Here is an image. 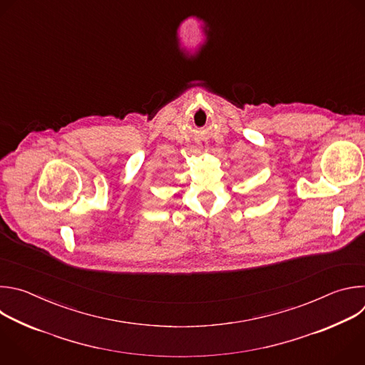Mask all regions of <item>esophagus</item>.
Here are the masks:
<instances>
[{"label": "esophagus", "instance_id": "1", "mask_svg": "<svg viewBox=\"0 0 365 365\" xmlns=\"http://www.w3.org/2000/svg\"><path fill=\"white\" fill-rule=\"evenodd\" d=\"M198 148H200V150H207V148H208V143H207L205 140L198 142Z\"/></svg>", "mask_w": 365, "mask_h": 365}]
</instances>
